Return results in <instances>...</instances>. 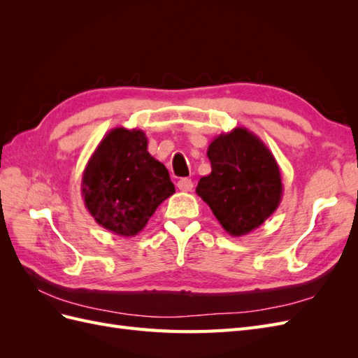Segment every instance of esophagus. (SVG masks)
<instances>
[{"label":"esophagus","instance_id":"34e87169","mask_svg":"<svg viewBox=\"0 0 358 358\" xmlns=\"http://www.w3.org/2000/svg\"><path fill=\"white\" fill-rule=\"evenodd\" d=\"M192 187H194V183H192V180L188 179V178H183V179H180V180L178 182V188H179L180 191H183V192L191 191Z\"/></svg>","mask_w":358,"mask_h":358}]
</instances>
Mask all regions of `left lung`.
I'll return each instance as SVG.
<instances>
[{
    "instance_id": "left-lung-1",
    "label": "left lung",
    "mask_w": 358,
    "mask_h": 358,
    "mask_svg": "<svg viewBox=\"0 0 358 358\" xmlns=\"http://www.w3.org/2000/svg\"><path fill=\"white\" fill-rule=\"evenodd\" d=\"M208 158L212 171L199 180L196 192L227 233L245 236L275 213L284 185L278 162L262 138L237 127L212 140Z\"/></svg>"
}]
</instances>
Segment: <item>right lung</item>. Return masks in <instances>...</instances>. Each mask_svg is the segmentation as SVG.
Segmentation results:
<instances>
[{"label":"right lung","mask_w":358,"mask_h":358,"mask_svg":"<svg viewBox=\"0 0 358 358\" xmlns=\"http://www.w3.org/2000/svg\"><path fill=\"white\" fill-rule=\"evenodd\" d=\"M82 197L95 222L113 234L133 237L158 206L175 194L166 166L148 152L142 129L116 127L86 162Z\"/></svg>","instance_id":"1"}]
</instances>
